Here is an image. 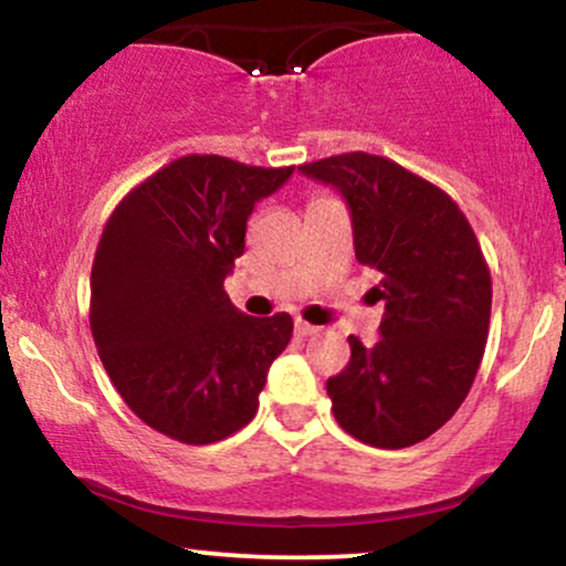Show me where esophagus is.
I'll return each instance as SVG.
<instances>
[{
    "mask_svg": "<svg viewBox=\"0 0 566 566\" xmlns=\"http://www.w3.org/2000/svg\"><path fill=\"white\" fill-rule=\"evenodd\" d=\"M295 333L301 337H308V335H316L319 333V327H314V324L303 322V319H295Z\"/></svg>",
    "mask_w": 566,
    "mask_h": 566,
    "instance_id": "1",
    "label": "esophagus"
}]
</instances>
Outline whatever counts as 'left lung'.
Returning a JSON list of instances; mask_svg holds the SVG:
<instances>
[{
  "instance_id": "8db88e82",
  "label": "left lung",
  "mask_w": 566,
  "mask_h": 566,
  "mask_svg": "<svg viewBox=\"0 0 566 566\" xmlns=\"http://www.w3.org/2000/svg\"><path fill=\"white\" fill-rule=\"evenodd\" d=\"M337 188L356 261L380 274V340L350 335V361L327 380L335 420L380 450L439 431L469 396L490 329L492 279L476 233L450 193L375 154L297 167Z\"/></svg>"
}]
</instances>
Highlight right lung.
I'll list each match as a JSON object with an SVG mask.
<instances>
[{"instance_id": "right-lung-1", "label": "right lung", "mask_w": 566, "mask_h": 566, "mask_svg": "<svg viewBox=\"0 0 566 566\" xmlns=\"http://www.w3.org/2000/svg\"><path fill=\"white\" fill-rule=\"evenodd\" d=\"M295 167L180 157L116 205L90 276V329L125 405L154 431L212 444L255 418L292 316L233 308L223 282L247 218Z\"/></svg>"}]
</instances>
